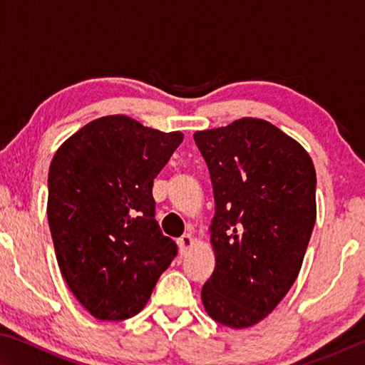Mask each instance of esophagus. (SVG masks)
I'll return each instance as SVG.
<instances>
[{
  "mask_svg": "<svg viewBox=\"0 0 365 365\" xmlns=\"http://www.w3.org/2000/svg\"><path fill=\"white\" fill-rule=\"evenodd\" d=\"M195 240L191 235H183V237L178 238V248H180V256H185L190 251L191 246H193Z\"/></svg>",
  "mask_w": 365,
  "mask_h": 365,
  "instance_id": "obj_1",
  "label": "esophagus"
}]
</instances>
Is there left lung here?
<instances>
[{
    "instance_id": "8db88e82",
    "label": "left lung",
    "mask_w": 365,
    "mask_h": 365,
    "mask_svg": "<svg viewBox=\"0 0 365 365\" xmlns=\"http://www.w3.org/2000/svg\"><path fill=\"white\" fill-rule=\"evenodd\" d=\"M193 138L215 201V269L201 299L215 322L246 329L274 311L299 274L317 215L316 169L298 141L262 119Z\"/></svg>"
}]
</instances>
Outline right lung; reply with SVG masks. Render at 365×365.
<instances>
[{"instance_id": "1", "label": "right lung", "mask_w": 365, "mask_h": 365, "mask_svg": "<svg viewBox=\"0 0 365 365\" xmlns=\"http://www.w3.org/2000/svg\"><path fill=\"white\" fill-rule=\"evenodd\" d=\"M182 140L117 114L86 123L54 154V251L71 292L96 319L137 316L177 256L154 219L153 182Z\"/></svg>"}]
</instances>
